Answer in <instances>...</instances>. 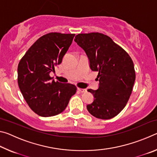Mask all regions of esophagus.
I'll list each match as a JSON object with an SVG mask.
<instances>
[{
    "label": "esophagus",
    "mask_w": 157,
    "mask_h": 157,
    "mask_svg": "<svg viewBox=\"0 0 157 157\" xmlns=\"http://www.w3.org/2000/svg\"><path fill=\"white\" fill-rule=\"evenodd\" d=\"M78 91H79V92H81V93H84V92H86V89H81V88H78Z\"/></svg>",
    "instance_id": "esophagus-1"
}]
</instances>
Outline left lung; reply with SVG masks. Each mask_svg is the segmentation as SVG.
<instances>
[{"instance_id": "left-lung-1", "label": "left lung", "mask_w": 157, "mask_h": 157, "mask_svg": "<svg viewBox=\"0 0 157 157\" xmlns=\"http://www.w3.org/2000/svg\"><path fill=\"white\" fill-rule=\"evenodd\" d=\"M75 41L88 56L91 70L98 72L99 87L88 89L94 100L87 110L95 118H112L123 109L132 94L136 78L132 58L104 34H78Z\"/></svg>"}]
</instances>
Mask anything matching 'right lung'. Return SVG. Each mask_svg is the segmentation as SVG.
<instances>
[{"label": "right lung", "mask_w": 157, "mask_h": 157, "mask_svg": "<svg viewBox=\"0 0 157 157\" xmlns=\"http://www.w3.org/2000/svg\"><path fill=\"white\" fill-rule=\"evenodd\" d=\"M75 34H44L28 50L18 65V84L23 98L34 113L42 117L64 111L76 86L51 80L55 71L72 43Z\"/></svg>", "instance_id": "right-lung-1"}]
</instances>
